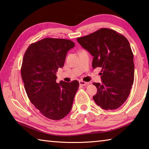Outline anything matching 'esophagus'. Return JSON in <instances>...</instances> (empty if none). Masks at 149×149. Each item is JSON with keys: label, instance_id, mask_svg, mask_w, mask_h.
Returning a JSON list of instances; mask_svg holds the SVG:
<instances>
[{"label": "esophagus", "instance_id": "obj_1", "mask_svg": "<svg viewBox=\"0 0 149 149\" xmlns=\"http://www.w3.org/2000/svg\"><path fill=\"white\" fill-rule=\"evenodd\" d=\"M79 85H81V86H85V85H87L89 84L88 83L84 81H81V80L79 81Z\"/></svg>", "mask_w": 149, "mask_h": 149}]
</instances>
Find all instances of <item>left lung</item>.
Returning a JSON list of instances; mask_svg holds the SVG:
<instances>
[{"label": "left lung", "instance_id": "left-lung-1", "mask_svg": "<svg viewBox=\"0 0 149 149\" xmlns=\"http://www.w3.org/2000/svg\"><path fill=\"white\" fill-rule=\"evenodd\" d=\"M77 41L93 56V68H102V82L93 83L97 88L93 100L104 110L117 109L127 99L134 81L133 54L129 41L108 28L79 37Z\"/></svg>", "mask_w": 149, "mask_h": 149}]
</instances>
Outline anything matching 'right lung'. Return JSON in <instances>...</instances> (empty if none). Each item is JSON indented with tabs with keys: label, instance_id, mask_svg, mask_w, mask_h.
<instances>
[{
	"label": "right lung",
	"instance_id": "obj_1",
	"mask_svg": "<svg viewBox=\"0 0 149 149\" xmlns=\"http://www.w3.org/2000/svg\"><path fill=\"white\" fill-rule=\"evenodd\" d=\"M75 46L68 39L45 38L27 48L21 75L30 101L47 118L58 120L69 114L79 84L77 80L56 82L68 51Z\"/></svg>",
	"mask_w": 149,
	"mask_h": 149
}]
</instances>
